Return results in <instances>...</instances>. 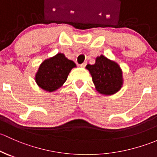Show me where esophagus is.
<instances>
[{
  "mask_svg": "<svg viewBox=\"0 0 157 157\" xmlns=\"http://www.w3.org/2000/svg\"><path fill=\"white\" fill-rule=\"evenodd\" d=\"M86 65H87V62H84L83 63L80 64V66H81V67H85Z\"/></svg>",
  "mask_w": 157,
  "mask_h": 157,
  "instance_id": "esophagus-1",
  "label": "esophagus"
}]
</instances>
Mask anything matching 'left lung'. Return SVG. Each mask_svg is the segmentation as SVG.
<instances>
[{
    "instance_id": "1",
    "label": "left lung",
    "mask_w": 157,
    "mask_h": 157,
    "mask_svg": "<svg viewBox=\"0 0 157 157\" xmlns=\"http://www.w3.org/2000/svg\"><path fill=\"white\" fill-rule=\"evenodd\" d=\"M86 68L89 70L92 81L99 93L113 94L122 87V73L120 67L103 55L97 58L94 65L88 64Z\"/></svg>"
}]
</instances>
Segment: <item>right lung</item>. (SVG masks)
I'll use <instances>...</instances> for the list:
<instances>
[{
	"mask_svg": "<svg viewBox=\"0 0 157 157\" xmlns=\"http://www.w3.org/2000/svg\"><path fill=\"white\" fill-rule=\"evenodd\" d=\"M75 67V63L68 59L63 54H57L41 64L35 81L42 89L54 91L63 85L71 69Z\"/></svg>",
	"mask_w": 157,
	"mask_h": 157,
	"instance_id": "obj_1",
	"label": "right lung"
}]
</instances>
